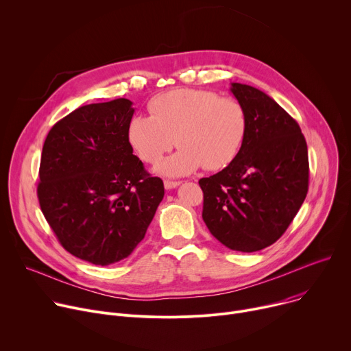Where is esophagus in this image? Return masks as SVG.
<instances>
[{
  "instance_id": "esophagus-1",
  "label": "esophagus",
  "mask_w": 351,
  "mask_h": 351,
  "mask_svg": "<svg viewBox=\"0 0 351 351\" xmlns=\"http://www.w3.org/2000/svg\"><path fill=\"white\" fill-rule=\"evenodd\" d=\"M180 184V182H176V180H165L164 182V186L167 190H171V189H175Z\"/></svg>"
}]
</instances>
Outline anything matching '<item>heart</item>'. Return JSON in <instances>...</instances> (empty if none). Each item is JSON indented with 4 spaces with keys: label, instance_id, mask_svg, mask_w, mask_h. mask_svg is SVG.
<instances>
[{
    "label": "heart",
    "instance_id": "b5f03b06",
    "mask_svg": "<svg viewBox=\"0 0 351 351\" xmlns=\"http://www.w3.org/2000/svg\"><path fill=\"white\" fill-rule=\"evenodd\" d=\"M152 117L134 115L128 125V140L145 162L156 164L175 145V154L157 165L165 176H184L203 165L219 171L239 156L248 121L234 98H221L210 90L179 87L154 97Z\"/></svg>",
    "mask_w": 351,
    "mask_h": 351
}]
</instances>
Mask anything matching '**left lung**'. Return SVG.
I'll return each mask as SVG.
<instances>
[{"mask_svg":"<svg viewBox=\"0 0 351 351\" xmlns=\"http://www.w3.org/2000/svg\"><path fill=\"white\" fill-rule=\"evenodd\" d=\"M248 121L239 156L221 172L198 180L203 219L234 252L274 244L291 223L308 191V152L298 123L264 91L232 83Z\"/></svg>","mask_w":351,"mask_h":351,"instance_id":"1","label":"left lung"}]
</instances>
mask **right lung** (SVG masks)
<instances>
[{
  "label": "right lung",
  "instance_id": "1",
  "mask_svg": "<svg viewBox=\"0 0 351 351\" xmlns=\"http://www.w3.org/2000/svg\"><path fill=\"white\" fill-rule=\"evenodd\" d=\"M132 101L83 106L48 132L37 197L62 247L94 265L129 257L164 198V183L133 154Z\"/></svg>",
  "mask_w": 351,
  "mask_h": 351
}]
</instances>
